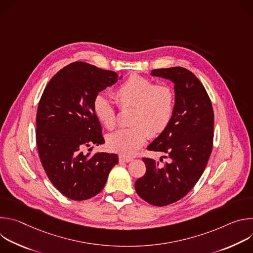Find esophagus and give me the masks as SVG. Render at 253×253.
Wrapping results in <instances>:
<instances>
[{"mask_svg":"<svg viewBox=\"0 0 253 253\" xmlns=\"http://www.w3.org/2000/svg\"><path fill=\"white\" fill-rule=\"evenodd\" d=\"M119 160L123 161V162H130L133 160V158L131 156H127V155H119Z\"/></svg>","mask_w":253,"mask_h":253,"instance_id":"1","label":"esophagus"}]
</instances>
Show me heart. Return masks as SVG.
<instances>
[{
	"label": "heart",
	"mask_w": 253,
	"mask_h": 253,
	"mask_svg": "<svg viewBox=\"0 0 253 253\" xmlns=\"http://www.w3.org/2000/svg\"><path fill=\"white\" fill-rule=\"evenodd\" d=\"M115 100L122 110L131 109L132 127L108 136L107 143L113 151L131 155L136 153L147 139L163 133L175 111L176 96L168 84H155L149 78L137 74L129 76L114 92ZM97 119L109 130L117 127V109L111 99L97 95L93 102Z\"/></svg>",
	"instance_id": "heart-1"
}]
</instances>
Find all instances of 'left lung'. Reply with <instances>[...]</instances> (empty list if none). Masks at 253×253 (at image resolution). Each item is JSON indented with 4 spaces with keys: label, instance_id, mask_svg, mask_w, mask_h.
<instances>
[{
    "label": "left lung",
    "instance_id": "1",
    "mask_svg": "<svg viewBox=\"0 0 253 253\" xmlns=\"http://www.w3.org/2000/svg\"><path fill=\"white\" fill-rule=\"evenodd\" d=\"M152 76L171 80L175 85V111L166 130L147 147L163 152L169 159L143 157L144 176L135 190L149 204L165 206L183 198L201 177L213 148L214 113L211 100L199 79L182 67L155 69Z\"/></svg>",
    "mask_w": 253,
    "mask_h": 253
}]
</instances>
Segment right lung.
<instances>
[{
  "label": "right lung",
  "instance_id": "1",
  "mask_svg": "<svg viewBox=\"0 0 253 253\" xmlns=\"http://www.w3.org/2000/svg\"><path fill=\"white\" fill-rule=\"evenodd\" d=\"M118 79L113 71L74 62L49 81L40 99L36 118L39 157L52 184L72 200L101 192L118 163L117 154L84 153L91 145L105 143L93 102Z\"/></svg>",
  "mask_w": 253,
  "mask_h": 253
}]
</instances>
